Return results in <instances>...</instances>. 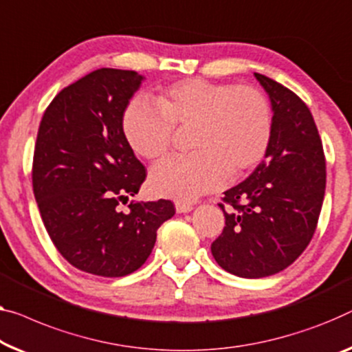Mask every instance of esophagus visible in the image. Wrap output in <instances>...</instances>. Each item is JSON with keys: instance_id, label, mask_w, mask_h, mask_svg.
Here are the masks:
<instances>
[{"instance_id": "1", "label": "esophagus", "mask_w": 352, "mask_h": 352, "mask_svg": "<svg viewBox=\"0 0 352 352\" xmlns=\"http://www.w3.org/2000/svg\"><path fill=\"white\" fill-rule=\"evenodd\" d=\"M175 210L178 213H188L192 210V206L188 202H175Z\"/></svg>"}]
</instances>
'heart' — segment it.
<instances>
[{
    "instance_id": "heart-1",
    "label": "heart",
    "mask_w": 352,
    "mask_h": 352,
    "mask_svg": "<svg viewBox=\"0 0 352 352\" xmlns=\"http://www.w3.org/2000/svg\"><path fill=\"white\" fill-rule=\"evenodd\" d=\"M134 98L123 112L124 138L135 155L156 161L169 151L174 129H188L190 155L160 162L150 174L156 196L192 201L240 177L264 160L272 140V110L254 87L185 78Z\"/></svg>"
}]
</instances>
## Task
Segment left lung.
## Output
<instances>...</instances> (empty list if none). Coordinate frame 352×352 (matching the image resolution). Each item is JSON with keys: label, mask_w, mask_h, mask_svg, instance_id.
<instances>
[{"label": "left lung", "mask_w": 352, "mask_h": 352, "mask_svg": "<svg viewBox=\"0 0 352 352\" xmlns=\"http://www.w3.org/2000/svg\"><path fill=\"white\" fill-rule=\"evenodd\" d=\"M254 76L274 110L270 146L253 174L224 192L218 206L226 226L212 243L218 265L242 278L275 275L305 251L326 192V156L310 109L289 88Z\"/></svg>", "instance_id": "1"}]
</instances>
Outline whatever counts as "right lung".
Masks as SVG:
<instances>
[{"mask_svg":"<svg viewBox=\"0 0 352 352\" xmlns=\"http://www.w3.org/2000/svg\"><path fill=\"white\" fill-rule=\"evenodd\" d=\"M144 76L101 67L63 88L41 120L33 191L60 254L87 274L117 278L142 267L170 201L120 202L139 192L146 170L123 133V112Z\"/></svg>","mask_w":352,"mask_h":352,"instance_id":"right-lung-1","label":"right lung"}]
</instances>
